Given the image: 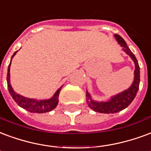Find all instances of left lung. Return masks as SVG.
<instances>
[{
    "mask_svg": "<svg viewBox=\"0 0 151 151\" xmlns=\"http://www.w3.org/2000/svg\"><path fill=\"white\" fill-rule=\"evenodd\" d=\"M116 40L118 41L119 44L121 45L122 50L127 53L128 55L132 58V60L134 62L135 70H134V79L133 81V84L129 89L125 90L123 92L118 93V95L114 96L111 98L109 101L106 102H98V101H93L90 98V95L87 93V98L88 101L87 103L89 105V106L94 110L96 112L98 113H104V114H114V113L119 112L121 110H124L125 108H127L129 104L132 102L134 98L137 94L138 88H139V82H140V69L138 65V61L134 55V53L130 51L129 47L127 45L126 41H124V39L121 36L115 34L114 35ZM90 101H89L88 100Z\"/></svg>",
    "mask_w": 151,
    "mask_h": 151,
    "instance_id": "obj_1",
    "label": "left lung"
}]
</instances>
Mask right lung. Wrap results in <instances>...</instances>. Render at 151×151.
Here are the masks:
<instances>
[{
  "label": "right lung",
  "mask_w": 151,
  "mask_h": 151,
  "mask_svg": "<svg viewBox=\"0 0 151 151\" xmlns=\"http://www.w3.org/2000/svg\"><path fill=\"white\" fill-rule=\"evenodd\" d=\"M17 51L13 53L12 56V58ZM11 58V61H12ZM10 65H11V61H10L9 65V68H8V73H7V85L8 89H9V92L10 95L12 96L13 100L16 101L18 106L26 110L29 112L31 113H38V114H42V113L50 112L52 110H53L58 103V97L60 91H61V88L58 90V91L55 93V94L53 97L50 99L48 100H37V99H30V98H24L23 96H21L16 93L13 90V88L10 85Z\"/></svg>",
  "instance_id": "right-lung-1"
}]
</instances>
